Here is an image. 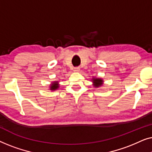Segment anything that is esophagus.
I'll list each match as a JSON object with an SVG mask.
<instances>
[{"label":"esophagus","mask_w":152,"mask_h":152,"mask_svg":"<svg viewBox=\"0 0 152 152\" xmlns=\"http://www.w3.org/2000/svg\"><path fill=\"white\" fill-rule=\"evenodd\" d=\"M80 70V68H79V67H76V68H74V71L75 72H79Z\"/></svg>","instance_id":"obj_1"}]
</instances>
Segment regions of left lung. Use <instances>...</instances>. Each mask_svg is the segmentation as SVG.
<instances>
[{
  "mask_svg": "<svg viewBox=\"0 0 152 152\" xmlns=\"http://www.w3.org/2000/svg\"><path fill=\"white\" fill-rule=\"evenodd\" d=\"M92 82L93 83V85H94L95 87H99L101 86L103 84V80L100 78H95L93 77L92 79Z\"/></svg>",
  "mask_w": 152,
  "mask_h": 152,
  "instance_id": "obj_1",
  "label": "left lung"
}]
</instances>
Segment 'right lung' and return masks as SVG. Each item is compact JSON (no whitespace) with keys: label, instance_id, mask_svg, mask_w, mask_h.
<instances>
[{"label":"right lung","instance_id":"add662e5","mask_svg":"<svg viewBox=\"0 0 152 152\" xmlns=\"http://www.w3.org/2000/svg\"><path fill=\"white\" fill-rule=\"evenodd\" d=\"M58 81L57 82H53V84H50V90L51 91H55L56 89H57L59 88V84H58Z\"/></svg>","mask_w":152,"mask_h":152}]
</instances>
